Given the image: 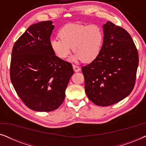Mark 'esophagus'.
I'll return each instance as SVG.
<instances>
[{
	"mask_svg": "<svg viewBox=\"0 0 146 146\" xmlns=\"http://www.w3.org/2000/svg\"><path fill=\"white\" fill-rule=\"evenodd\" d=\"M72 66H73L74 70V72H78L80 71V68L79 66H78L73 64Z\"/></svg>",
	"mask_w": 146,
	"mask_h": 146,
	"instance_id": "obj_1",
	"label": "esophagus"
}]
</instances>
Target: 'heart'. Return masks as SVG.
I'll return each mask as SVG.
<instances>
[{"instance_id": "heart-1", "label": "heart", "mask_w": 146, "mask_h": 146, "mask_svg": "<svg viewBox=\"0 0 146 146\" xmlns=\"http://www.w3.org/2000/svg\"><path fill=\"white\" fill-rule=\"evenodd\" d=\"M60 39L50 41V47L58 58L64 60L71 50L75 54L74 60L89 63L94 60L101 52L104 40L102 29L97 25L68 24L58 33Z\"/></svg>"}]
</instances>
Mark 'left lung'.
Masks as SVG:
<instances>
[{"label":"left lung","instance_id":"8db88e82","mask_svg":"<svg viewBox=\"0 0 146 146\" xmlns=\"http://www.w3.org/2000/svg\"><path fill=\"white\" fill-rule=\"evenodd\" d=\"M98 56L82 68L85 92L96 105L108 106L133 90L139 56L132 38L122 27L108 21Z\"/></svg>","mask_w":146,"mask_h":146}]
</instances>
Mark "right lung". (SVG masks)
<instances>
[{"label":"right lung","mask_w":146,"mask_h":146,"mask_svg":"<svg viewBox=\"0 0 146 146\" xmlns=\"http://www.w3.org/2000/svg\"><path fill=\"white\" fill-rule=\"evenodd\" d=\"M54 25L43 21L31 25L13 46L10 77L16 92L30 109L51 111L58 108L74 74L71 63L53 52Z\"/></svg>","instance_id":"obj_1"}]
</instances>
